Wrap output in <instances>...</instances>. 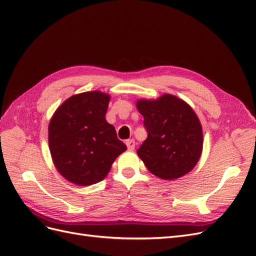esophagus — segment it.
Segmentation results:
<instances>
[{"label":"esophagus","instance_id":"1","mask_svg":"<svg viewBox=\"0 0 256 256\" xmlns=\"http://www.w3.org/2000/svg\"><path fill=\"white\" fill-rule=\"evenodd\" d=\"M126 145H127L129 150H134V147H136V141L134 140V138H131V140H127Z\"/></svg>","mask_w":256,"mask_h":256}]
</instances>
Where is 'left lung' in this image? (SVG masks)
<instances>
[{"label": "left lung", "mask_w": 256, "mask_h": 256, "mask_svg": "<svg viewBox=\"0 0 256 256\" xmlns=\"http://www.w3.org/2000/svg\"><path fill=\"white\" fill-rule=\"evenodd\" d=\"M147 138L138 154L148 171L162 180H174L196 166L203 148L202 126L189 104L173 95L138 100Z\"/></svg>", "instance_id": "1"}]
</instances>
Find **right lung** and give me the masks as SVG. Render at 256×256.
Wrapping results in <instances>:
<instances>
[{
  "instance_id": "right-lung-1",
  "label": "right lung",
  "mask_w": 256,
  "mask_h": 256,
  "mask_svg": "<svg viewBox=\"0 0 256 256\" xmlns=\"http://www.w3.org/2000/svg\"><path fill=\"white\" fill-rule=\"evenodd\" d=\"M110 97L102 92L72 96L52 116L49 147L58 171L80 186L102 182L127 146L106 120Z\"/></svg>"
}]
</instances>
